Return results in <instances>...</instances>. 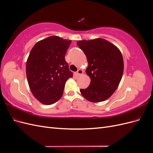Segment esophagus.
<instances>
[{
	"label": "esophagus",
	"mask_w": 153,
	"mask_h": 153,
	"mask_svg": "<svg viewBox=\"0 0 153 153\" xmlns=\"http://www.w3.org/2000/svg\"><path fill=\"white\" fill-rule=\"evenodd\" d=\"M82 73H83V71L82 70V69H78V70L76 73V74L78 76H80V75H82Z\"/></svg>",
	"instance_id": "1"
}]
</instances>
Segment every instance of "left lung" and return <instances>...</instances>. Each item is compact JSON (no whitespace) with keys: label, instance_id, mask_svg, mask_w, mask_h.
<instances>
[{"label":"left lung","instance_id":"8db88e82","mask_svg":"<svg viewBox=\"0 0 153 153\" xmlns=\"http://www.w3.org/2000/svg\"><path fill=\"white\" fill-rule=\"evenodd\" d=\"M77 45L86 55L89 66L86 73L91 84L80 89L82 96L91 102L107 100L117 89L123 76L122 54L115 45L104 39L82 40Z\"/></svg>","mask_w":153,"mask_h":153}]
</instances>
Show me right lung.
I'll return each mask as SVG.
<instances>
[{
	"label": "right lung",
	"mask_w": 153,
	"mask_h": 153,
	"mask_svg": "<svg viewBox=\"0 0 153 153\" xmlns=\"http://www.w3.org/2000/svg\"><path fill=\"white\" fill-rule=\"evenodd\" d=\"M71 43L52 36L38 41L31 50L26 64L27 78L32 93L41 103L57 102L66 81L73 77L65 60Z\"/></svg>",
	"instance_id": "obj_1"
}]
</instances>
